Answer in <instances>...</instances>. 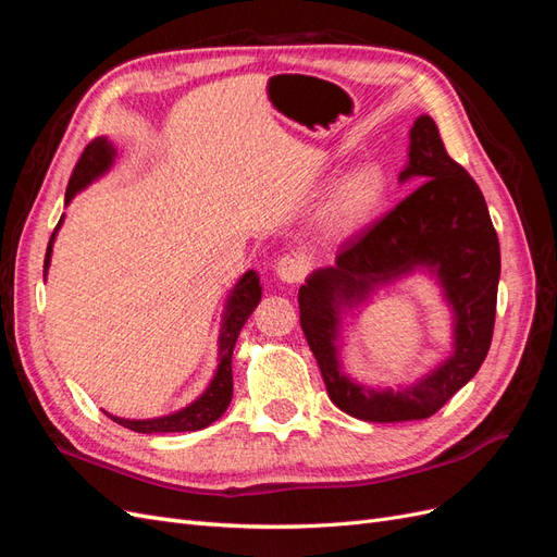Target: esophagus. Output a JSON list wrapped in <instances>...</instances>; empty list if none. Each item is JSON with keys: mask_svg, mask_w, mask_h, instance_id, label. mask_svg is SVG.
Wrapping results in <instances>:
<instances>
[{"mask_svg": "<svg viewBox=\"0 0 557 557\" xmlns=\"http://www.w3.org/2000/svg\"><path fill=\"white\" fill-rule=\"evenodd\" d=\"M309 262L305 256H283L276 262V276L283 283H301L307 278Z\"/></svg>", "mask_w": 557, "mask_h": 557, "instance_id": "esophagus-1", "label": "esophagus"}]
</instances>
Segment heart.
Segmentation results:
<instances>
[{
	"instance_id": "b5f03b06",
	"label": "heart",
	"mask_w": 557,
	"mask_h": 557,
	"mask_svg": "<svg viewBox=\"0 0 557 557\" xmlns=\"http://www.w3.org/2000/svg\"><path fill=\"white\" fill-rule=\"evenodd\" d=\"M385 195V174L376 164L358 166L350 172L330 199L327 221L330 227L339 234L360 230L372 218Z\"/></svg>"
}]
</instances>
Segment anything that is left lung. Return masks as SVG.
<instances>
[{
  "mask_svg": "<svg viewBox=\"0 0 557 557\" xmlns=\"http://www.w3.org/2000/svg\"><path fill=\"white\" fill-rule=\"evenodd\" d=\"M423 181L399 205L348 239L336 264L318 269L299 288V323L318 360L330 399L369 423H401L434 416L479 372L493 342L499 242L476 181L455 162L430 115L411 127L409 164L399 181ZM423 263L443 278L456 313V352L407 392H374L352 384L335 360L338 307L376 282Z\"/></svg>",
  "mask_w": 557,
  "mask_h": 557,
  "instance_id": "8db88e82",
  "label": "left lung"
}]
</instances>
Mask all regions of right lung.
Masks as SVG:
<instances>
[{
  "instance_id": "right-lung-1",
  "label": "right lung",
  "mask_w": 557,
  "mask_h": 557,
  "mask_svg": "<svg viewBox=\"0 0 557 557\" xmlns=\"http://www.w3.org/2000/svg\"><path fill=\"white\" fill-rule=\"evenodd\" d=\"M111 162H113V148L107 139H95L86 148H83V153L72 172L70 185H66V195H64L66 205H70V199L81 188H86L92 178L104 174ZM58 227H60V223H58ZM53 239H55V234L48 242L44 269H48V264H50V246H53ZM260 299H262V288H260L258 274L246 272L242 276V281L234 285V290H232L230 301L225 307L223 327H221V350H218L221 364H218V372H215L211 385L207 387V393L201 395L195 404H190V407H185L178 413L153 418V420H125V418H115L111 413H107V416L111 420H115L117 425H123L134 432H141V434L195 432V430L211 425L213 420H218L225 413V409L232 401V350H234V344H237V339H239V332L246 325V320L260 305Z\"/></svg>"
}]
</instances>
